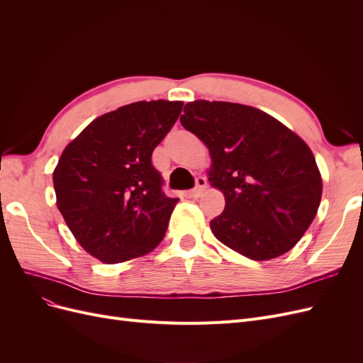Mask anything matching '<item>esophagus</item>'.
Returning <instances> with one entry per match:
<instances>
[{
    "label": "esophagus",
    "mask_w": 363,
    "mask_h": 363,
    "mask_svg": "<svg viewBox=\"0 0 363 363\" xmlns=\"http://www.w3.org/2000/svg\"><path fill=\"white\" fill-rule=\"evenodd\" d=\"M206 188H207V180L204 177H196L195 188L192 191H189L188 195L192 196V199H196V196H200L204 192Z\"/></svg>",
    "instance_id": "obj_1"
}]
</instances>
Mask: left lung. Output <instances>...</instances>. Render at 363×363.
Listing matches in <instances>:
<instances>
[{
  "mask_svg": "<svg viewBox=\"0 0 363 363\" xmlns=\"http://www.w3.org/2000/svg\"><path fill=\"white\" fill-rule=\"evenodd\" d=\"M182 125L208 148V182L225 196L211 228L251 260L289 251L312 224L323 180L306 142L256 107L199 100L184 106Z\"/></svg>",
  "mask_w": 363,
  "mask_h": 363,
  "instance_id": "1",
  "label": "left lung"
}]
</instances>
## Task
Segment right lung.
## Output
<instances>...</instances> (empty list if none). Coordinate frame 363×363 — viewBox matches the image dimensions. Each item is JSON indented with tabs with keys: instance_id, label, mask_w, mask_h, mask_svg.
Instances as JSON below:
<instances>
[{
	"instance_id": "add662e5",
	"label": "right lung",
	"mask_w": 363,
	"mask_h": 363,
	"mask_svg": "<svg viewBox=\"0 0 363 363\" xmlns=\"http://www.w3.org/2000/svg\"><path fill=\"white\" fill-rule=\"evenodd\" d=\"M182 101H138L94 119L63 150L52 172L57 207L79 244L104 263L155 250L179 199L162 191L151 156L182 113Z\"/></svg>"
}]
</instances>
